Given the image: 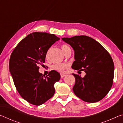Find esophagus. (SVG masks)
Returning <instances> with one entry per match:
<instances>
[{
  "instance_id": "34e87169",
  "label": "esophagus",
  "mask_w": 123,
  "mask_h": 123,
  "mask_svg": "<svg viewBox=\"0 0 123 123\" xmlns=\"http://www.w3.org/2000/svg\"><path fill=\"white\" fill-rule=\"evenodd\" d=\"M60 75H61V78H63V77H64L66 76V74H62V73H61V74H60Z\"/></svg>"
}]
</instances>
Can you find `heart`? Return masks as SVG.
Returning <instances> with one entry per match:
<instances>
[{
	"label": "heart",
	"mask_w": 123,
	"mask_h": 123,
	"mask_svg": "<svg viewBox=\"0 0 123 123\" xmlns=\"http://www.w3.org/2000/svg\"><path fill=\"white\" fill-rule=\"evenodd\" d=\"M61 49L64 54H65L68 50H70V47L68 46V45L65 44L61 45ZM48 53H47V56H48ZM67 67V64L66 63H55L53 64V66H52V68H53V69L54 70H56V71L60 72L64 71V70Z\"/></svg>",
	"instance_id": "1"
}]
</instances>
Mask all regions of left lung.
I'll use <instances>...</instances> for the list:
<instances>
[{
	"instance_id": "8db88e82",
	"label": "left lung",
	"mask_w": 123,
	"mask_h": 123,
	"mask_svg": "<svg viewBox=\"0 0 123 123\" xmlns=\"http://www.w3.org/2000/svg\"><path fill=\"white\" fill-rule=\"evenodd\" d=\"M62 39L74 50L75 60L72 68L86 73L84 78L73 74L75 78L73 88L74 94L88 103L101 100L113 84L114 63L111 55L101 44L88 36H75Z\"/></svg>"
}]
</instances>
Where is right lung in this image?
Listing matches in <instances>:
<instances>
[{"label": "right lung", "mask_w": 123, "mask_h": 123, "mask_svg": "<svg viewBox=\"0 0 123 123\" xmlns=\"http://www.w3.org/2000/svg\"><path fill=\"white\" fill-rule=\"evenodd\" d=\"M59 39L54 34L33 32L18 43L10 56L9 69L17 90L32 105L44 104L55 93L60 74L53 70L44 76L38 72V64L43 65L48 49Z\"/></svg>", "instance_id": "1"}]
</instances>
